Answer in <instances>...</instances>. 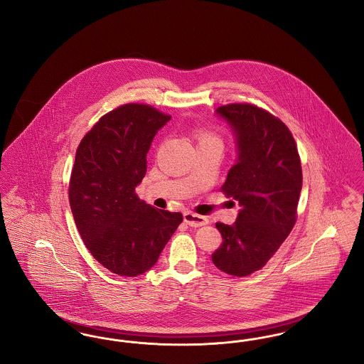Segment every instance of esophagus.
I'll return each instance as SVG.
<instances>
[{
    "label": "esophagus",
    "instance_id": "esophagus-1",
    "mask_svg": "<svg viewBox=\"0 0 364 364\" xmlns=\"http://www.w3.org/2000/svg\"><path fill=\"white\" fill-rule=\"evenodd\" d=\"M184 223L187 225H190L191 228H199V226L208 224V218L205 215H199V214L187 211V213H184Z\"/></svg>",
    "mask_w": 364,
    "mask_h": 364
}]
</instances>
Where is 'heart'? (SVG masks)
Here are the masks:
<instances>
[{
    "mask_svg": "<svg viewBox=\"0 0 364 364\" xmlns=\"http://www.w3.org/2000/svg\"><path fill=\"white\" fill-rule=\"evenodd\" d=\"M206 141H218V139L215 138L214 135L208 134V132H202L200 134V143H206Z\"/></svg>",
    "mask_w": 364,
    "mask_h": 364,
    "instance_id": "b5f03b06",
    "label": "heart"
}]
</instances>
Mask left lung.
<instances>
[{
	"label": "left lung",
	"mask_w": 364,
	"mask_h": 364,
	"mask_svg": "<svg viewBox=\"0 0 364 364\" xmlns=\"http://www.w3.org/2000/svg\"><path fill=\"white\" fill-rule=\"evenodd\" d=\"M215 114L230 128L236 164L221 190L239 202L233 225L217 223L223 244L211 255L226 274L244 277L262 269L296 221L301 166L287 125L254 105L221 106Z\"/></svg>",
	"instance_id": "8db88e82"
}]
</instances>
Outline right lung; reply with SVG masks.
I'll use <instances>...</instances> for the list:
<instances>
[{"label":"right lung","instance_id":"obj_1","mask_svg":"<svg viewBox=\"0 0 364 364\" xmlns=\"http://www.w3.org/2000/svg\"><path fill=\"white\" fill-rule=\"evenodd\" d=\"M169 120L151 106L124 105L105 114L76 150L73 220L92 257L114 274L150 270L183 221L181 213L153 208L135 193L151 141Z\"/></svg>","mask_w":364,"mask_h":364}]
</instances>
